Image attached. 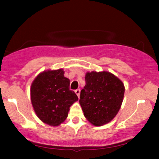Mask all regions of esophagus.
Segmentation results:
<instances>
[{"mask_svg": "<svg viewBox=\"0 0 159 159\" xmlns=\"http://www.w3.org/2000/svg\"><path fill=\"white\" fill-rule=\"evenodd\" d=\"M75 93L77 94V95L78 97H80V89H77V90H75Z\"/></svg>", "mask_w": 159, "mask_h": 159, "instance_id": "esophagus-1", "label": "esophagus"}]
</instances>
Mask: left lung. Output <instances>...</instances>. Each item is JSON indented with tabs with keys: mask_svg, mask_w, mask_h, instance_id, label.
<instances>
[{
	"mask_svg": "<svg viewBox=\"0 0 159 159\" xmlns=\"http://www.w3.org/2000/svg\"><path fill=\"white\" fill-rule=\"evenodd\" d=\"M123 82L108 71H91L85 75V86L80 104L85 118L95 126L106 125L116 116L122 103Z\"/></svg>",
	"mask_w": 159,
	"mask_h": 159,
	"instance_id": "1",
	"label": "left lung"
}]
</instances>
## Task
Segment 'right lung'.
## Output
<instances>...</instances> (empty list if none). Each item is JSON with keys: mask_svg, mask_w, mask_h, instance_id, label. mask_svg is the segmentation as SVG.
I'll return each instance as SVG.
<instances>
[{"mask_svg": "<svg viewBox=\"0 0 159 159\" xmlns=\"http://www.w3.org/2000/svg\"><path fill=\"white\" fill-rule=\"evenodd\" d=\"M62 69L44 71L32 82L30 95L34 112L43 122L58 126L68 116L69 108L78 101L69 90L70 82Z\"/></svg>", "mask_w": 159, "mask_h": 159, "instance_id": "1", "label": "right lung"}]
</instances>
